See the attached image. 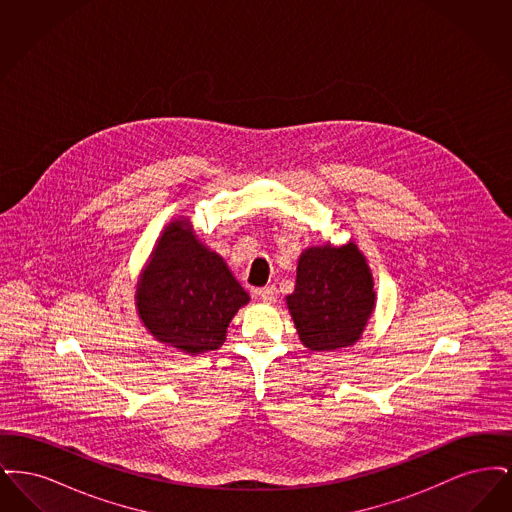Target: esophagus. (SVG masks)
<instances>
[{
  "instance_id": "esophagus-1",
  "label": "esophagus",
  "mask_w": 512,
  "mask_h": 512,
  "mask_svg": "<svg viewBox=\"0 0 512 512\" xmlns=\"http://www.w3.org/2000/svg\"><path fill=\"white\" fill-rule=\"evenodd\" d=\"M276 293H278V290L274 286H265V288L255 290V297L261 299L263 303H272L276 299Z\"/></svg>"
}]
</instances>
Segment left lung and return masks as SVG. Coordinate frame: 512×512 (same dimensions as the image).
Here are the masks:
<instances>
[{"mask_svg":"<svg viewBox=\"0 0 512 512\" xmlns=\"http://www.w3.org/2000/svg\"><path fill=\"white\" fill-rule=\"evenodd\" d=\"M301 343L336 351L361 340L376 307L374 278L353 240L307 247L297 261L295 290L286 295Z\"/></svg>","mask_w":512,"mask_h":512,"instance_id":"obj_1","label":"left lung"}]
</instances>
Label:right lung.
<instances>
[{
    "mask_svg": "<svg viewBox=\"0 0 512 512\" xmlns=\"http://www.w3.org/2000/svg\"><path fill=\"white\" fill-rule=\"evenodd\" d=\"M136 311L147 332L186 355L219 349L249 293L213 249L195 234L190 217L171 220L136 284Z\"/></svg>",
    "mask_w": 512,
    "mask_h": 512,
    "instance_id": "1",
    "label": "right lung"
}]
</instances>
